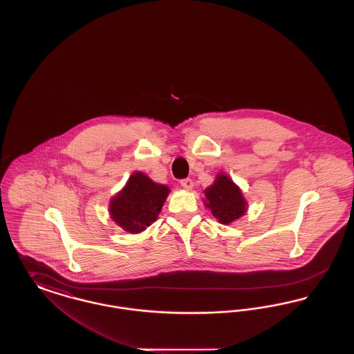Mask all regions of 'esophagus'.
<instances>
[{"mask_svg":"<svg viewBox=\"0 0 354 354\" xmlns=\"http://www.w3.org/2000/svg\"><path fill=\"white\" fill-rule=\"evenodd\" d=\"M180 185L185 189H192V187H194V182L191 180V179H183V180H180Z\"/></svg>","mask_w":354,"mask_h":354,"instance_id":"34e87169","label":"esophagus"}]
</instances>
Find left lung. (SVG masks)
I'll return each instance as SVG.
<instances>
[{
	"label": "left lung",
	"instance_id": "obj_1",
	"mask_svg": "<svg viewBox=\"0 0 354 354\" xmlns=\"http://www.w3.org/2000/svg\"><path fill=\"white\" fill-rule=\"evenodd\" d=\"M204 205L211 209L214 218L228 225L247 214L248 202L240 187L224 172H219L215 182L204 189Z\"/></svg>",
	"mask_w": 354,
	"mask_h": 354
}]
</instances>
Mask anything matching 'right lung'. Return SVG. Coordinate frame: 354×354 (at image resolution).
<instances>
[{"label": "right lung", "instance_id": "add662e5", "mask_svg": "<svg viewBox=\"0 0 354 354\" xmlns=\"http://www.w3.org/2000/svg\"><path fill=\"white\" fill-rule=\"evenodd\" d=\"M169 194L167 185L155 183L146 174L135 171L110 199V218L123 231L140 234L158 219Z\"/></svg>", "mask_w": 354, "mask_h": 354}]
</instances>
